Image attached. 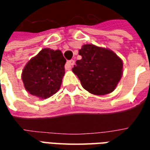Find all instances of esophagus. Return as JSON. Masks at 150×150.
I'll return each mask as SVG.
<instances>
[{
	"label": "esophagus",
	"mask_w": 150,
	"mask_h": 150,
	"mask_svg": "<svg viewBox=\"0 0 150 150\" xmlns=\"http://www.w3.org/2000/svg\"><path fill=\"white\" fill-rule=\"evenodd\" d=\"M75 64V61L73 60V59H71V60H69L67 62L65 65V68L66 70H70V69L71 68V67Z\"/></svg>",
	"instance_id": "esophagus-1"
}]
</instances>
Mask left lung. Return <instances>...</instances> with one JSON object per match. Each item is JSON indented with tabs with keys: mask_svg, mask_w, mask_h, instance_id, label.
Instances as JSON below:
<instances>
[{
	"mask_svg": "<svg viewBox=\"0 0 150 150\" xmlns=\"http://www.w3.org/2000/svg\"><path fill=\"white\" fill-rule=\"evenodd\" d=\"M79 54L82 59L76 61L72 71L83 88L98 96L114 91L122 76L121 59L110 50L91 44L83 45Z\"/></svg>",
	"mask_w": 150,
	"mask_h": 150,
	"instance_id": "1",
	"label": "left lung"
}]
</instances>
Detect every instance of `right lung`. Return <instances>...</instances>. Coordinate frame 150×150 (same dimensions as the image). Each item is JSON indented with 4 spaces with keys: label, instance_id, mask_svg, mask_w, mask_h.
Instances as JSON below:
<instances>
[{
    "label": "right lung",
    "instance_id": "1",
    "mask_svg": "<svg viewBox=\"0 0 150 150\" xmlns=\"http://www.w3.org/2000/svg\"><path fill=\"white\" fill-rule=\"evenodd\" d=\"M67 60L61 50L45 48L31 59L22 71V81L30 94L42 99L59 91Z\"/></svg>",
    "mask_w": 150,
    "mask_h": 150
}]
</instances>
